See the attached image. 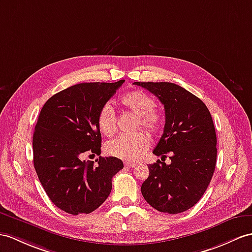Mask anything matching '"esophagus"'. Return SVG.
I'll list each match as a JSON object with an SVG mask.
<instances>
[{
	"label": "esophagus",
	"mask_w": 252,
	"mask_h": 252,
	"mask_svg": "<svg viewBox=\"0 0 252 252\" xmlns=\"http://www.w3.org/2000/svg\"><path fill=\"white\" fill-rule=\"evenodd\" d=\"M136 165H137V163L131 162V161H126L125 162V167H127V168H133V167H136Z\"/></svg>",
	"instance_id": "34e87169"
}]
</instances>
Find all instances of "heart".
I'll list each match as a JSON object with an SVG mask.
<instances>
[{"label":"heart","mask_w":252,"mask_h":252,"mask_svg":"<svg viewBox=\"0 0 252 252\" xmlns=\"http://www.w3.org/2000/svg\"><path fill=\"white\" fill-rule=\"evenodd\" d=\"M121 107L138 116V126L151 134H156L162 127V116L154 109L155 101L145 92L136 90L123 95L120 99ZM98 127L107 137L116 131V118L113 109L105 105L98 113ZM150 139L144 132H137L132 136H120L106 145L109 155L124 160L136 161L144 155L149 149Z\"/></svg>","instance_id":"b5f03b06"}]
</instances>
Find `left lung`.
<instances>
[{"label":"left lung","instance_id":"1","mask_svg":"<svg viewBox=\"0 0 252 252\" xmlns=\"http://www.w3.org/2000/svg\"><path fill=\"white\" fill-rule=\"evenodd\" d=\"M154 94L164 107L163 133L153 154L170 153L171 163L147 165L150 175L141 186L143 198L155 210L183 213L204 194L216 167L217 138L205 103L170 82H134Z\"/></svg>","mask_w":252,"mask_h":252}]
</instances>
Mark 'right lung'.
<instances>
[{"label": "right lung", "instance_id": "1", "mask_svg": "<svg viewBox=\"0 0 252 252\" xmlns=\"http://www.w3.org/2000/svg\"><path fill=\"white\" fill-rule=\"evenodd\" d=\"M125 80L79 83L49 98L33 134L34 168L52 203L71 215L90 214L112 189V177L124 168L121 159L82 160L84 153L100 155L97 118Z\"/></svg>", "mask_w": 252, "mask_h": 252}]
</instances>
